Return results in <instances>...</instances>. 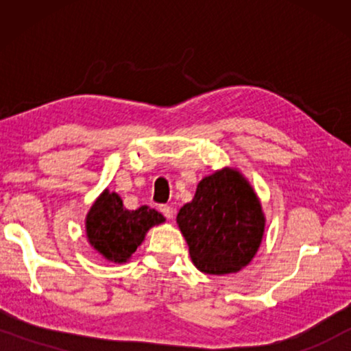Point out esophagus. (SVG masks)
Instances as JSON below:
<instances>
[{
  "label": "esophagus",
  "mask_w": 351,
  "mask_h": 351,
  "mask_svg": "<svg viewBox=\"0 0 351 351\" xmlns=\"http://www.w3.org/2000/svg\"><path fill=\"white\" fill-rule=\"evenodd\" d=\"M160 210H161L162 215H165L167 220H172V219L176 217V209L172 208V206H167V204L160 206Z\"/></svg>",
  "instance_id": "34e87169"
}]
</instances>
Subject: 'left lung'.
I'll list each match as a JSON object with an SVG mask.
<instances>
[{
	"label": "left lung",
	"instance_id": "8db88e82",
	"mask_svg": "<svg viewBox=\"0 0 351 351\" xmlns=\"http://www.w3.org/2000/svg\"><path fill=\"white\" fill-rule=\"evenodd\" d=\"M177 223L199 271L225 275L246 267L261 246L265 217L247 180L233 169L204 177Z\"/></svg>",
	"mask_w": 351,
	"mask_h": 351
}]
</instances>
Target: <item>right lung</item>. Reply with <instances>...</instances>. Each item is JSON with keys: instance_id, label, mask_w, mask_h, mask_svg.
<instances>
[{"instance_id": "right-lung-1", "label": "right lung", "mask_w": 351, "mask_h": 351, "mask_svg": "<svg viewBox=\"0 0 351 351\" xmlns=\"http://www.w3.org/2000/svg\"><path fill=\"white\" fill-rule=\"evenodd\" d=\"M165 222V217L148 206L136 210L123 208L117 193L105 190L90 208L86 233L95 251L112 262H126L145 238L148 228Z\"/></svg>"}]
</instances>
